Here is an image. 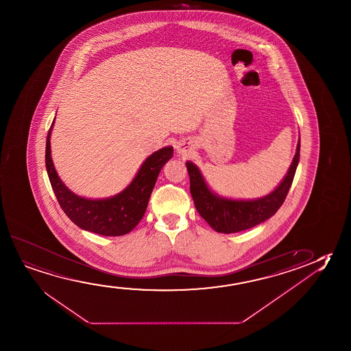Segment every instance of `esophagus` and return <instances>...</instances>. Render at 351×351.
Listing matches in <instances>:
<instances>
[{"label": "esophagus", "instance_id": "esophagus-1", "mask_svg": "<svg viewBox=\"0 0 351 351\" xmlns=\"http://www.w3.org/2000/svg\"><path fill=\"white\" fill-rule=\"evenodd\" d=\"M176 149H178V153H180V154H184V152H186V149L182 146L176 147Z\"/></svg>", "mask_w": 351, "mask_h": 351}]
</instances>
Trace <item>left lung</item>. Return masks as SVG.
Segmentation results:
<instances>
[{"label":"left lung","mask_w":351,"mask_h":351,"mask_svg":"<svg viewBox=\"0 0 351 351\" xmlns=\"http://www.w3.org/2000/svg\"><path fill=\"white\" fill-rule=\"evenodd\" d=\"M300 158V138L286 176L271 193L255 199H232L213 192L205 182L199 167L187 162L191 195L195 209L216 232L236 233L266 221L276 214L286 199Z\"/></svg>","instance_id":"1"}]
</instances>
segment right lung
<instances>
[{
    "label": "right lung",
    "mask_w": 351,
    "mask_h": 351,
    "mask_svg": "<svg viewBox=\"0 0 351 351\" xmlns=\"http://www.w3.org/2000/svg\"><path fill=\"white\" fill-rule=\"evenodd\" d=\"M53 125L54 120L46 141L45 162L49 182L60 208L76 226L85 231L112 237L123 236L132 231L146 213L158 175L169 159L173 158V147H164L147 156L135 178L118 195L91 199L75 195L65 186L56 171L51 156V132Z\"/></svg>",
    "instance_id": "add662e5"
}]
</instances>
